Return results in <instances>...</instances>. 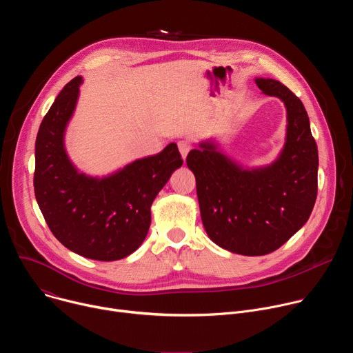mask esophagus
Masks as SVG:
<instances>
[{
	"label": "esophagus",
	"instance_id": "esophagus-1",
	"mask_svg": "<svg viewBox=\"0 0 353 353\" xmlns=\"http://www.w3.org/2000/svg\"><path fill=\"white\" fill-rule=\"evenodd\" d=\"M190 149H191V145H190L187 141H180V142H179V150H180V154H181V158H183V159H185L187 154L190 152Z\"/></svg>",
	"mask_w": 353,
	"mask_h": 353
}]
</instances>
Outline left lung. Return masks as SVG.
I'll return each instance as SVG.
<instances>
[{"mask_svg": "<svg viewBox=\"0 0 353 353\" xmlns=\"http://www.w3.org/2000/svg\"><path fill=\"white\" fill-rule=\"evenodd\" d=\"M264 94L286 109V138L267 166L244 168L214 139L201 141L187 155L196 181L203 225L219 247L243 256H265L303 226L317 198V143L301 100L283 83L256 78Z\"/></svg>", "mask_w": 353, "mask_h": 353, "instance_id": "obj_1", "label": "left lung"}]
</instances>
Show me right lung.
Returning a JSON list of instances; mask_svg holds the SVG:
<instances>
[{"instance_id": "right-lung-1", "label": "right lung", "mask_w": 353, "mask_h": 353, "mask_svg": "<svg viewBox=\"0 0 353 353\" xmlns=\"http://www.w3.org/2000/svg\"><path fill=\"white\" fill-rule=\"evenodd\" d=\"M81 77L68 82L44 116L34 145V195L56 239L74 253L99 261L121 260L142 244L150 205L183 165L174 142L158 155L137 159L103 177L81 173L64 137L79 97Z\"/></svg>"}]
</instances>
